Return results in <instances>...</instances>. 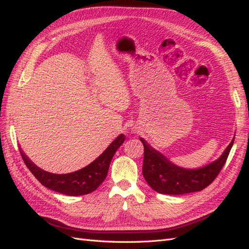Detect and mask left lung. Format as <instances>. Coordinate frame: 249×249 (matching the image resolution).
Here are the masks:
<instances>
[{
    "mask_svg": "<svg viewBox=\"0 0 249 249\" xmlns=\"http://www.w3.org/2000/svg\"><path fill=\"white\" fill-rule=\"evenodd\" d=\"M140 141L144 146L142 173L147 184L160 194L184 195L200 192L214 181L228 158L234 138L218 160L197 169H186L174 165L160 152L153 149L144 139L140 138Z\"/></svg>",
    "mask_w": 249,
    "mask_h": 249,
    "instance_id": "left-lung-1",
    "label": "left lung"
}]
</instances>
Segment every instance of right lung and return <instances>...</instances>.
Returning a JSON list of instances; mask_svg holds the SVG:
<instances>
[{"instance_id":"right-lung-1","label":"right lung","mask_w":249,"mask_h":249,"mask_svg":"<svg viewBox=\"0 0 249 249\" xmlns=\"http://www.w3.org/2000/svg\"><path fill=\"white\" fill-rule=\"evenodd\" d=\"M125 138L126 137L121 134L113 142H111L103 154L89 165L80 170L66 174H56L43 170L30 160L28 156H25L21 147H19V150L26 167L45 187L67 196H82L94 192L104 182L107 177L111 160L116 150L125 141Z\"/></svg>"}]
</instances>
